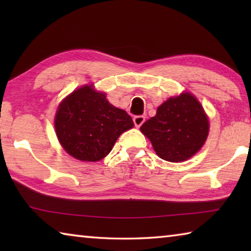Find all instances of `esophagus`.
<instances>
[{
    "label": "esophagus",
    "instance_id": "34e87169",
    "mask_svg": "<svg viewBox=\"0 0 251 251\" xmlns=\"http://www.w3.org/2000/svg\"><path fill=\"white\" fill-rule=\"evenodd\" d=\"M133 121H134V124H135V126L137 127V128H139V127H141V126L143 125V123L145 122V117L142 116V115H139V116H135V117L133 118Z\"/></svg>",
    "mask_w": 251,
    "mask_h": 251
}]
</instances>
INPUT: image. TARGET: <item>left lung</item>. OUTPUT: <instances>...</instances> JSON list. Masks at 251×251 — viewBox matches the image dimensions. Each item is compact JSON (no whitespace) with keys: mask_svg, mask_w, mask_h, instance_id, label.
Wrapping results in <instances>:
<instances>
[{"mask_svg":"<svg viewBox=\"0 0 251 251\" xmlns=\"http://www.w3.org/2000/svg\"><path fill=\"white\" fill-rule=\"evenodd\" d=\"M141 131L161 159L178 163L190 158L205 144L209 121L201 104L190 93L171 97L146 121Z\"/></svg>","mask_w":251,"mask_h":251,"instance_id":"left-lung-1","label":"left lung"}]
</instances>
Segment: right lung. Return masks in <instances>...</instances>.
<instances>
[{
  "instance_id": "add662e5",
  "label": "right lung",
  "mask_w": 251,
  "mask_h": 251,
  "mask_svg": "<svg viewBox=\"0 0 251 251\" xmlns=\"http://www.w3.org/2000/svg\"><path fill=\"white\" fill-rule=\"evenodd\" d=\"M131 117L106 100L105 93L85 85L59 104L55 131L62 147L74 158L99 161L109 154L122 133L133 128Z\"/></svg>"
}]
</instances>
